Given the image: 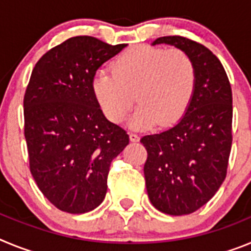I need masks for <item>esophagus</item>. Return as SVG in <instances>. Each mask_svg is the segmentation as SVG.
Instances as JSON below:
<instances>
[{
	"instance_id": "1",
	"label": "esophagus",
	"mask_w": 251,
	"mask_h": 251,
	"mask_svg": "<svg viewBox=\"0 0 251 251\" xmlns=\"http://www.w3.org/2000/svg\"><path fill=\"white\" fill-rule=\"evenodd\" d=\"M129 139L132 142H138L139 141V136H138V134H137V133L130 132L129 133Z\"/></svg>"
}]
</instances>
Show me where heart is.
<instances>
[{
    "label": "heart",
    "instance_id": "b5f03b06",
    "mask_svg": "<svg viewBox=\"0 0 251 251\" xmlns=\"http://www.w3.org/2000/svg\"><path fill=\"white\" fill-rule=\"evenodd\" d=\"M196 83L195 64L183 50L137 46L117 57L110 72L95 75L93 94L113 123H121L137 99L132 127H168L185 114Z\"/></svg>",
    "mask_w": 251,
    "mask_h": 251
}]
</instances>
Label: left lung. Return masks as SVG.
Instances as JSON below:
<instances>
[{
	"label": "left lung",
	"mask_w": 251,
	"mask_h": 251,
	"mask_svg": "<svg viewBox=\"0 0 251 251\" xmlns=\"http://www.w3.org/2000/svg\"><path fill=\"white\" fill-rule=\"evenodd\" d=\"M190 55L196 68L194 98L178 123L142 137L147 150L145 178L157 210L188 215L212 199L226 177L232 143V93L220 60L201 44L182 36H163Z\"/></svg>",
	"instance_id": "left-lung-1"
}]
</instances>
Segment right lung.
<instances>
[{"instance_id":"right-lung-1","label":"right lung","mask_w":251,"mask_h":251,"mask_svg":"<svg viewBox=\"0 0 251 251\" xmlns=\"http://www.w3.org/2000/svg\"><path fill=\"white\" fill-rule=\"evenodd\" d=\"M126 44L70 37L41 56L24 97L30 171L44 196L69 214L98 207L113 159L129 143L93 94L95 73Z\"/></svg>"}]
</instances>
